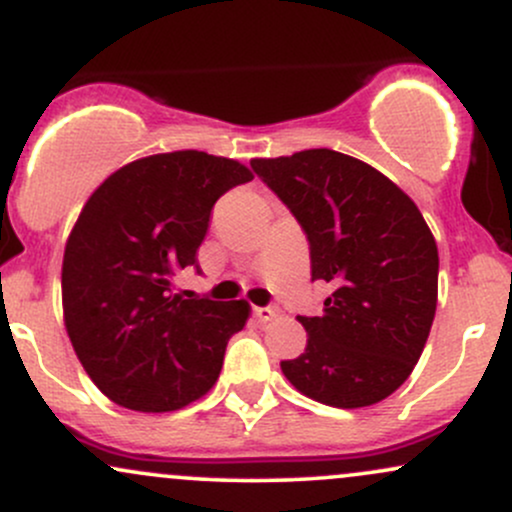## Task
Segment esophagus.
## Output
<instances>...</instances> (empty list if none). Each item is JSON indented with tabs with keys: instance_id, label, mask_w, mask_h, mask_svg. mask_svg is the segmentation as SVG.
<instances>
[{
	"instance_id": "esophagus-1",
	"label": "esophagus",
	"mask_w": 512,
	"mask_h": 512,
	"mask_svg": "<svg viewBox=\"0 0 512 512\" xmlns=\"http://www.w3.org/2000/svg\"><path fill=\"white\" fill-rule=\"evenodd\" d=\"M252 315H255L260 322H269L276 317V308H269V305L267 308H252Z\"/></svg>"
}]
</instances>
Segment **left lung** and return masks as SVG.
Returning a JSON list of instances; mask_svg holds the SVG:
<instances>
[{
    "instance_id": "1",
    "label": "left lung",
    "mask_w": 512,
    "mask_h": 512,
    "mask_svg": "<svg viewBox=\"0 0 512 512\" xmlns=\"http://www.w3.org/2000/svg\"><path fill=\"white\" fill-rule=\"evenodd\" d=\"M252 170L301 223L313 281L332 293L298 315L308 344L281 361L315 402L370 407L409 378L438 303V248L419 207L380 170L332 149L252 158Z\"/></svg>"
}]
</instances>
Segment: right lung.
<instances>
[{"label": "right lung", "instance_id": "obj_1", "mask_svg": "<svg viewBox=\"0 0 512 512\" xmlns=\"http://www.w3.org/2000/svg\"><path fill=\"white\" fill-rule=\"evenodd\" d=\"M250 180L233 158L173 151L115 170L81 209L64 248V325L120 407L175 411L214 387L250 305L182 298L173 279L197 267L216 199Z\"/></svg>", "mask_w": 512, "mask_h": 512}]
</instances>
